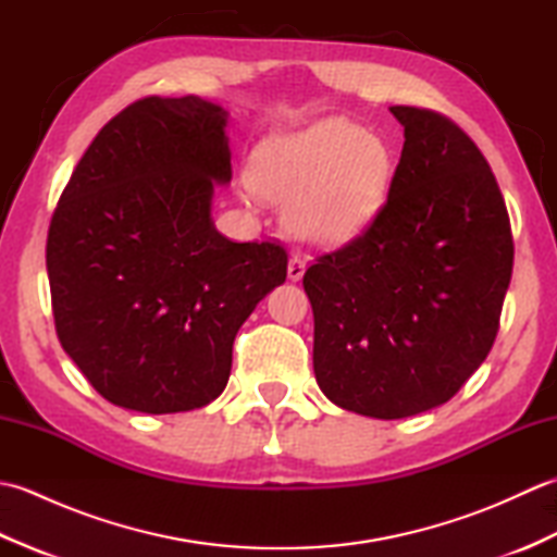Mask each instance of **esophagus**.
Instances as JSON below:
<instances>
[{"instance_id": "1", "label": "esophagus", "mask_w": 557, "mask_h": 557, "mask_svg": "<svg viewBox=\"0 0 557 557\" xmlns=\"http://www.w3.org/2000/svg\"><path fill=\"white\" fill-rule=\"evenodd\" d=\"M304 272H306V260H304L299 253H294V256L289 258V270H287L289 280L299 282V280L304 277Z\"/></svg>"}]
</instances>
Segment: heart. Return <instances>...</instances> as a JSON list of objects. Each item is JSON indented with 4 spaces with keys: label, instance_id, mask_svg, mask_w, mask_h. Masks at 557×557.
Masks as SVG:
<instances>
[{
    "label": "heart",
    "instance_id": "b5f03b06",
    "mask_svg": "<svg viewBox=\"0 0 557 557\" xmlns=\"http://www.w3.org/2000/svg\"><path fill=\"white\" fill-rule=\"evenodd\" d=\"M248 180L260 196L285 206L294 236L311 244H342L383 208L393 152L357 122L327 116L301 132L265 138Z\"/></svg>",
    "mask_w": 557,
    "mask_h": 557
}]
</instances>
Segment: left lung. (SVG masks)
<instances>
[{
	"instance_id": "left-lung-1",
	"label": "left lung",
	"mask_w": 557,
	"mask_h": 557,
	"mask_svg": "<svg viewBox=\"0 0 557 557\" xmlns=\"http://www.w3.org/2000/svg\"><path fill=\"white\" fill-rule=\"evenodd\" d=\"M405 148L361 234L304 272L313 371L347 411L405 419L453 399L498 335L515 242L479 146L445 114L389 108Z\"/></svg>"
}]
</instances>
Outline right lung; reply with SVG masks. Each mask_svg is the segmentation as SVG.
Segmentation results:
<instances>
[{"label":"right lung","instance_id":"add662e5","mask_svg":"<svg viewBox=\"0 0 557 557\" xmlns=\"http://www.w3.org/2000/svg\"><path fill=\"white\" fill-rule=\"evenodd\" d=\"M220 104L148 96L100 128L47 232L57 337L116 407L174 413L230 381L234 337L287 277V248L210 220L232 180Z\"/></svg>","mask_w":557,"mask_h":557}]
</instances>
